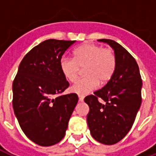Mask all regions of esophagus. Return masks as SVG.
Instances as JSON below:
<instances>
[{"mask_svg": "<svg viewBox=\"0 0 156 156\" xmlns=\"http://www.w3.org/2000/svg\"><path fill=\"white\" fill-rule=\"evenodd\" d=\"M78 98H79V101H83V99H84V96L82 94L78 95Z\"/></svg>", "mask_w": 156, "mask_h": 156, "instance_id": "1", "label": "esophagus"}]
</instances>
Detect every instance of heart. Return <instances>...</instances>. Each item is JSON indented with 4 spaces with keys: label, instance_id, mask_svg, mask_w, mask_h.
Instances as JSON below:
<instances>
[{
    "label": "heart",
    "instance_id": "1",
    "mask_svg": "<svg viewBox=\"0 0 156 156\" xmlns=\"http://www.w3.org/2000/svg\"><path fill=\"white\" fill-rule=\"evenodd\" d=\"M74 58L62 57L60 61L62 73L68 81L78 78L82 68H84V77L75 83L71 90L78 94H86L94 91L98 83H107L115 73L117 60L111 48L86 43L75 49Z\"/></svg>",
    "mask_w": 156,
    "mask_h": 156
}]
</instances>
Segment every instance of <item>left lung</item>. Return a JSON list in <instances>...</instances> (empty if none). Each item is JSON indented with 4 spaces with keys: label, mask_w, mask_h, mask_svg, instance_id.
I'll return each mask as SVG.
<instances>
[{
    "label": "left lung",
    "mask_w": 156,
    "mask_h": 156,
    "mask_svg": "<svg viewBox=\"0 0 156 156\" xmlns=\"http://www.w3.org/2000/svg\"><path fill=\"white\" fill-rule=\"evenodd\" d=\"M115 50L117 64L104 88L85 97L89 106L87 122L93 138L99 143L115 144L130 130L140 107L141 79L135 59L115 41L99 39Z\"/></svg>",
    "instance_id": "left-lung-1"
}]
</instances>
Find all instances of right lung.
I'll return each instance as SVG.
<instances>
[{
	"instance_id": "add662e5",
	"label": "right lung",
	"mask_w": 156,
	"mask_h": 156,
	"mask_svg": "<svg viewBox=\"0 0 156 156\" xmlns=\"http://www.w3.org/2000/svg\"><path fill=\"white\" fill-rule=\"evenodd\" d=\"M76 41L48 39L28 51L19 65L13 84L12 105L24 134L41 146L62 140L75 106L76 94L68 88L60 68L65 51Z\"/></svg>"
}]
</instances>
